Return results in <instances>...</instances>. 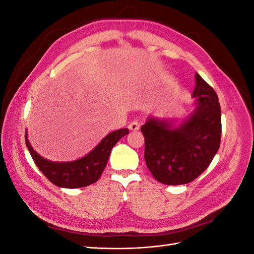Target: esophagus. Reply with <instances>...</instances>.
<instances>
[{
	"label": "esophagus",
	"instance_id": "1",
	"mask_svg": "<svg viewBox=\"0 0 254 254\" xmlns=\"http://www.w3.org/2000/svg\"><path fill=\"white\" fill-rule=\"evenodd\" d=\"M128 127H129L130 130H132V131H137V130L140 129V124L136 121H133V122L130 123Z\"/></svg>",
	"mask_w": 254,
	"mask_h": 254
}]
</instances>
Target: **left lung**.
<instances>
[{
  "label": "left lung",
  "instance_id": "left-lung-1",
  "mask_svg": "<svg viewBox=\"0 0 254 254\" xmlns=\"http://www.w3.org/2000/svg\"><path fill=\"white\" fill-rule=\"evenodd\" d=\"M194 110L178 125L175 119L149 115L141 131L144 159L155 179L168 186L186 184L200 176L218 151L221 110L214 89L195 74Z\"/></svg>",
  "mask_w": 254,
  "mask_h": 254
}]
</instances>
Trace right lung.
<instances>
[{
  "label": "right lung",
  "mask_w": 254,
  "mask_h": 254,
  "mask_svg": "<svg viewBox=\"0 0 254 254\" xmlns=\"http://www.w3.org/2000/svg\"><path fill=\"white\" fill-rule=\"evenodd\" d=\"M128 133L127 128L115 130L107 134L88 155L70 162H55L41 157L30 145L27 131L25 143L34 162L52 183L59 188L78 189L88 187L98 180L108 162L112 147Z\"/></svg>",
  "instance_id": "1"
}]
</instances>
